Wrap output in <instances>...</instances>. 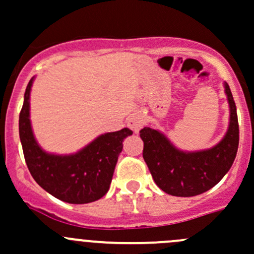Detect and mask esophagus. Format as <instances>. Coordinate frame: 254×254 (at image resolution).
<instances>
[{
  "label": "esophagus",
  "mask_w": 254,
  "mask_h": 254,
  "mask_svg": "<svg viewBox=\"0 0 254 254\" xmlns=\"http://www.w3.org/2000/svg\"><path fill=\"white\" fill-rule=\"evenodd\" d=\"M127 127L134 132H139V130L143 127V119L139 114H134L127 119Z\"/></svg>",
  "instance_id": "34e87169"
}]
</instances>
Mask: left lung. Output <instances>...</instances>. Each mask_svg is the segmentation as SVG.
I'll return each mask as SVG.
<instances>
[{
  "label": "left lung",
  "instance_id": "obj_1",
  "mask_svg": "<svg viewBox=\"0 0 254 254\" xmlns=\"http://www.w3.org/2000/svg\"><path fill=\"white\" fill-rule=\"evenodd\" d=\"M229 104V125L224 138L210 149L183 151L175 148L159 130H140L143 158L154 182L163 191L175 196H194L209 190L228 173L236 159L239 127L236 103L228 84H224Z\"/></svg>",
  "mask_w": 254,
  "mask_h": 254
}]
</instances>
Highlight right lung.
<instances>
[{
	"mask_svg": "<svg viewBox=\"0 0 254 254\" xmlns=\"http://www.w3.org/2000/svg\"><path fill=\"white\" fill-rule=\"evenodd\" d=\"M34 77L25 91L18 129L28 170L42 189L71 204H85L103 198L110 188L123 141L132 131L127 127L106 132L70 155L46 153L37 144L30 122V92Z\"/></svg>",
	"mask_w": 254,
	"mask_h": 254,
	"instance_id": "add662e5",
	"label": "right lung"
}]
</instances>
